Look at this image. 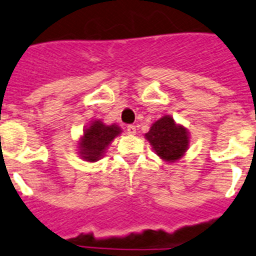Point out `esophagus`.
Returning a JSON list of instances; mask_svg holds the SVG:
<instances>
[{
    "mask_svg": "<svg viewBox=\"0 0 256 256\" xmlns=\"http://www.w3.org/2000/svg\"><path fill=\"white\" fill-rule=\"evenodd\" d=\"M126 132L130 133V134H136V126L128 124V126H126Z\"/></svg>",
    "mask_w": 256,
    "mask_h": 256,
    "instance_id": "esophagus-1",
    "label": "esophagus"
}]
</instances>
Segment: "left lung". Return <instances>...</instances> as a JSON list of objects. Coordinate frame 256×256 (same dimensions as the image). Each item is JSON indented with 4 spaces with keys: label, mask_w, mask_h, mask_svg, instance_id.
Masks as SVG:
<instances>
[{
    "label": "left lung",
    "mask_w": 256,
    "mask_h": 256,
    "mask_svg": "<svg viewBox=\"0 0 256 256\" xmlns=\"http://www.w3.org/2000/svg\"><path fill=\"white\" fill-rule=\"evenodd\" d=\"M155 152L166 162L180 159L188 146L187 130L182 126H177L169 115L159 119L152 124L151 130L146 133Z\"/></svg>",
    "instance_id": "obj_1"
}]
</instances>
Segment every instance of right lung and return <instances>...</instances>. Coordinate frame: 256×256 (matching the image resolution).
<instances>
[{"mask_svg":"<svg viewBox=\"0 0 256 256\" xmlns=\"http://www.w3.org/2000/svg\"><path fill=\"white\" fill-rule=\"evenodd\" d=\"M120 133L116 126H105L100 120H94L86 130L80 141V155L88 162H96L102 156L108 144Z\"/></svg>","mask_w":256,"mask_h":256,"instance_id":"1","label":"right lung"}]
</instances>
